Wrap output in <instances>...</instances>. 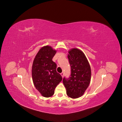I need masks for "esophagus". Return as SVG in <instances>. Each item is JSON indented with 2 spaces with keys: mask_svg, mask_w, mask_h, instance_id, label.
I'll return each mask as SVG.
<instances>
[{
  "mask_svg": "<svg viewBox=\"0 0 122 122\" xmlns=\"http://www.w3.org/2000/svg\"><path fill=\"white\" fill-rule=\"evenodd\" d=\"M61 76H62V77H64V72H62V73L61 74Z\"/></svg>",
  "mask_w": 122,
  "mask_h": 122,
  "instance_id": "1",
  "label": "esophagus"
}]
</instances>
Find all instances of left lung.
I'll use <instances>...</instances> for the list:
<instances>
[{"instance_id":"left-lung-1","label":"left lung","mask_w":122,"mask_h":122,"mask_svg":"<svg viewBox=\"0 0 122 122\" xmlns=\"http://www.w3.org/2000/svg\"><path fill=\"white\" fill-rule=\"evenodd\" d=\"M68 57L71 66V77L63 79L68 96L78 98L83 95L89 86L91 69L87 58L82 51L73 48L69 51Z\"/></svg>"}]
</instances>
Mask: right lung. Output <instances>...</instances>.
<instances>
[{"instance_id": "obj_1", "label": "right lung", "mask_w": 122, "mask_h": 122, "mask_svg": "<svg viewBox=\"0 0 122 122\" xmlns=\"http://www.w3.org/2000/svg\"><path fill=\"white\" fill-rule=\"evenodd\" d=\"M56 53V51L51 46H44L33 61V82L36 89L44 97L53 96L55 87L62 80L61 76L56 72V64L52 61Z\"/></svg>"}]
</instances>
